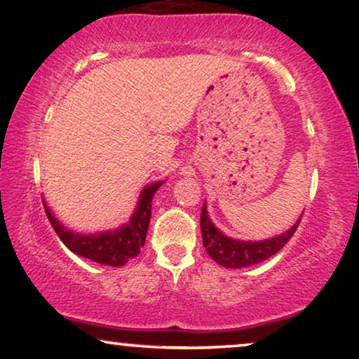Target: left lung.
Segmentation results:
<instances>
[{
	"label": "left lung",
	"mask_w": 359,
	"mask_h": 359,
	"mask_svg": "<svg viewBox=\"0 0 359 359\" xmlns=\"http://www.w3.org/2000/svg\"><path fill=\"white\" fill-rule=\"evenodd\" d=\"M303 217V215H301ZM301 219L284 234L271 237L266 241H237L232 237L224 236L217 227L214 226L212 221L207 214V207L204 204L201 212V231H202V243L210 257L214 259L217 264L224 267H231V269H241V267H248L257 262L266 261L276 252H279L289 243L292 234L296 232L299 226Z\"/></svg>",
	"instance_id": "obj_1"
}]
</instances>
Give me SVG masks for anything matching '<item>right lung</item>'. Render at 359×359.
<instances>
[{
    "mask_svg": "<svg viewBox=\"0 0 359 359\" xmlns=\"http://www.w3.org/2000/svg\"><path fill=\"white\" fill-rule=\"evenodd\" d=\"M161 185L162 182H155L152 185H147L142 191L135 212H133L128 224L115 229V231L98 232V234L85 236L80 232H72L70 229L56 221L45 201H43V205H45V212L48 215V221L53 226L55 232L72 252L98 262V264L118 267L127 264L132 257H135L140 252L142 245L145 244L150 214H152V198Z\"/></svg>",
    "mask_w": 359,
    "mask_h": 359,
    "instance_id": "right-lung-1",
    "label": "right lung"
}]
</instances>
